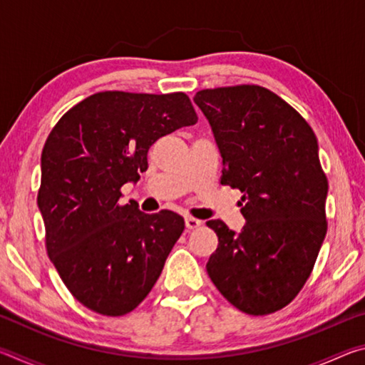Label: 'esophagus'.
Wrapping results in <instances>:
<instances>
[{
  "label": "esophagus",
  "instance_id": "34e87169",
  "mask_svg": "<svg viewBox=\"0 0 365 365\" xmlns=\"http://www.w3.org/2000/svg\"><path fill=\"white\" fill-rule=\"evenodd\" d=\"M185 225H187L188 230H195V228L202 225V222L200 219H195L191 217V215H188V217H185Z\"/></svg>",
  "mask_w": 365,
  "mask_h": 365
}]
</instances>
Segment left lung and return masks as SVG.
Returning <instances> with one entry per match:
<instances>
[{
	"label": "left lung",
	"mask_w": 365,
	"mask_h": 365,
	"mask_svg": "<svg viewBox=\"0 0 365 365\" xmlns=\"http://www.w3.org/2000/svg\"><path fill=\"white\" fill-rule=\"evenodd\" d=\"M193 101L211 123L220 183L242 191L246 224L235 233L209 220L219 245L206 264L224 298L251 316L289 304L304 287L327 233L329 182L309 123L259 85L201 90Z\"/></svg>",
	"instance_id": "1"
}]
</instances>
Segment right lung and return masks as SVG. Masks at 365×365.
I'll return each instance as SVG.
<instances>
[{
	"label": "right lung",
	"instance_id": "obj_1",
	"mask_svg": "<svg viewBox=\"0 0 365 365\" xmlns=\"http://www.w3.org/2000/svg\"><path fill=\"white\" fill-rule=\"evenodd\" d=\"M190 98L101 91L76 104L48 135L38 202L46 251L73 298L103 316L133 311L185 228L172 211L120 205V188L148 169V150L195 125Z\"/></svg>",
	"mask_w": 365,
	"mask_h": 365
}]
</instances>
